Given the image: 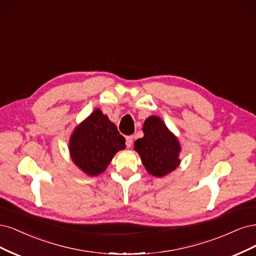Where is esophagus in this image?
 I'll return each instance as SVG.
<instances>
[{"label":"esophagus","mask_w":256,"mask_h":256,"mask_svg":"<svg viewBox=\"0 0 256 256\" xmlns=\"http://www.w3.org/2000/svg\"><path fill=\"white\" fill-rule=\"evenodd\" d=\"M126 139V144L128 148H130L132 146H133V139H134L133 136H128Z\"/></svg>","instance_id":"34e87169"}]
</instances>
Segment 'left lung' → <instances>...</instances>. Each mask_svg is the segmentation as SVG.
I'll return each mask as SVG.
<instances>
[{"label":"left lung","mask_w":256,"mask_h":256,"mask_svg":"<svg viewBox=\"0 0 256 256\" xmlns=\"http://www.w3.org/2000/svg\"><path fill=\"white\" fill-rule=\"evenodd\" d=\"M142 132L144 137L134 142V150L151 176H166L180 164L182 148L178 137L158 116H150L144 120Z\"/></svg>","instance_id":"obj_1"}]
</instances>
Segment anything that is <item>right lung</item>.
<instances>
[{
  "label": "right lung",
  "instance_id": "1",
  "mask_svg": "<svg viewBox=\"0 0 256 256\" xmlns=\"http://www.w3.org/2000/svg\"><path fill=\"white\" fill-rule=\"evenodd\" d=\"M124 149V137L98 108L74 128L69 139L72 162L89 176L103 173L116 153Z\"/></svg>",
  "mask_w": 256,
  "mask_h": 256
}]
</instances>
